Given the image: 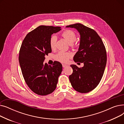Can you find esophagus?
I'll return each instance as SVG.
<instances>
[{
	"mask_svg": "<svg viewBox=\"0 0 124 124\" xmlns=\"http://www.w3.org/2000/svg\"><path fill=\"white\" fill-rule=\"evenodd\" d=\"M67 65H66V64H62V66H63V67H66V66H67Z\"/></svg>",
	"mask_w": 124,
	"mask_h": 124,
	"instance_id": "1",
	"label": "esophagus"
}]
</instances>
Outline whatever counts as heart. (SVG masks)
Masks as SVG:
<instances>
[{
	"label": "heart",
	"instance_id": "1",
	"mask_svg": "<svg viewBox=\"0 0 124 124\" xmlns=\"http://www.w3.org/2000/svg\"><path fill=\"white\" fill-rule=\"evenodd\" d=\"M61 36L63 37L66 41L70 44H72L73 47L77 46V43L76 42V35L75 32L72 30H66L63 31L61 33ZM57 39L55 36H52L49 40V45L51 49L54 50L56 47ZM72 54L70 52H59L56 55L55 57L56 60L62 63H66L68 59L71 58Z\"/></svg>",
	"mask_w": 124,
	"mask_h": 124
}]
</instances>
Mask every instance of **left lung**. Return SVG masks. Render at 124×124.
<instances>
[{
	"label": "left lung",
	"instance_id": "1",
	"mask_svg": "<svg viewBox=\"0 0 124 124\" xmlns=\"http://www.w3.org/2000/svg\"><path fill=\"white\" fill-rule=\"evenodd\" d=\"M66 27L75 28L79 32V48L73 60L84 64L82 67L71 65L73 72L69 77V80L77 92L87 93L96 87L102 78L107 60L106 49L94 30L78 23Z\"/></svg>",
	"mask_w": 124,
	"mask_h": 124
}]
</instances>
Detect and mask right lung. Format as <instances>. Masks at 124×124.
Listing matches in <instances>:
<instances>
[{"instance_id": "add662e5", "label": "right lung", "mask_w": 124, "mask_h": 124, "mask_svg": "<svg viewBox=\"0 0 124 124\" xmlns=\"http://www.w3.org/2000/svg\"><path fill=\"white\" fill-rule=\"evenodd\" d=\"M59 27L40 25L26 35L19 52L18 60L25 83L34 93L46 95L55 90L62 64L55 61L44 64L45 56L52 52L51 35L61 30Z\"/></svg>"}]
</instances>
